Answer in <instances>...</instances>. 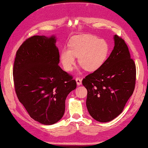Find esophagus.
<instances>
[{
    "label": "esophagus",
    "mask_w": 148,
    "mask_h": 148,
    "mask_svg": "<svg viewBox=\"0 0 148 148\" xmlns=\"http://www.w3.org/2000/svg\"><path fill=\"white\" fill-rule=\"evenodd\" d=\"M76 82H77V84L78 85V86H79V85H81L82 84V81L81 78H79V77H77Z\"/></svg>",
    "instance_id": "obj_1"
}]
</instances>
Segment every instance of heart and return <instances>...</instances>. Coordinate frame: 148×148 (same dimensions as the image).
Masks as SVG:
<instances>
[{"label": "heart", "mask_w": 148, "mask_h": 148, "mask_svg": "<svg viewBox=\"0 0 148 148\" xmlns=\"http://www.w3.org/2000/svg\"><path fill=\"white\" fill-rule=\"evenodd\" d=\"M69 48L64 47L60 54L65 70L71 71L76 58L82 68L88 71H97L103 66L109 54V45L103 39L91 34L75 36L69 41Z\"/></svg>", "instance_id": "1"}]
</instances>
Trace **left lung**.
I'll use <instances>...</instances> for the list:
<instances>
[{"instance_id": "obj_1", "label": "left lung", "mask_w": 148, "mask_h": 148, "mask_svg": "<svg viewBox=\"0 0 148 148\" xmlns=\"http://www.w3.org/2000/svg\"><path fill=\"white\" fill-rule=\"evenodd\" d=\"M114 47L103 66L82 80L87 89L86 107L90 116L108 122L122 112L133 94L136 66L122 38L114 36Z\"/></svg>"}]
</instances>
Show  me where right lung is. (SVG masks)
<instances>
[{
	"instance_id": "obj_1",
	"label": "right lung",
	"mask_w": 148,
	"mask_h": 148,
	"mask_svg": "<svg viewBox=\"0 0 148 148\" xmlns=\"http://www.w3.org/2000/svg\"><path fill=\"white\" fill-rule=\"evenodd\" d=\"M54 36H34L16 53L13 75L19 101L34 120L53 125L63 117L65 101L77 87L75 80L58 66Z\"/></svg>"
}]
</instances>
